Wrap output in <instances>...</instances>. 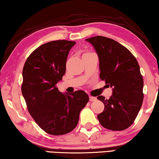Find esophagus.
Returning <instances> with one entry per match:
<instances>
[{"mask_svg": "<svg viewBox=\"0 0 159 159\" xmlns=\"http://www.w3.org/2000/svg\"><path fill=\"white\" fill-rule=\"evenodd\" d=\"M96 100H97V98L95 97H92V96L89 97V101H90V102H93V101H96Z\"/></svg>", "mask_w": 159, "mask_h": 159, "instance_id": "obj_1", "label": "esophagus"}]
</instances>
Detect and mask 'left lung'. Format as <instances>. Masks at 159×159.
<instances>
[{"mask_svg": "<svg viewBox=\"0 0 159 159\" xmlns=\"http://www.w3.org/2000/svg\"><path fill=\"white\" fill-rule=\"evenodd\" d=\"M98 55L100 77L112 87L110 98L98 97L105 105L98 115L101 125L111 130H123L132 125L143 99V80L136 59L120 43L98 36L87 39Z\"/></svg>", "mask_w": 159, "mask_h": 159, "instance_id": "1", "label": "left lung"}]
</instances>
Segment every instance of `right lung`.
I'll use <instances>...</instances> for the list:
<instances>
[{
	"label": "right lung",
	"mask_w": 159,
	"mask_h": 159,
	"mask_svg": "<svg viewBox=\"0 0 159 159\" xmlns=\"http://www.w3.org/2000/svg\"><path fill=\"white\" fill-rule=\"evenodd\" d=\"M75 43L66 40L46 43L31 53L23 69L21 92L29 113L50 135L74 130L89 101L83 90L61 93L57 87L65 74L69 52Z\"/></svg>",
	"instance_id": "1"
}]
</instances>
